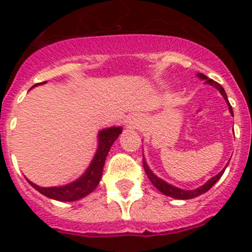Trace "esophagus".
<instances>
[{
  "mask_svg": "<svg viewBox=\"0 0 252 252\" xmlns=\"http://www.w3.org/2000/svg\"><path fill=\"white\" fill-rule=\"evenodd\" d=\"M139 117H136V116H131V117H128L127 119V125L130 126V127H136V126H139Z\"/></svg>",
  "mask_w": 252,
  "mask_h": 252,
  "instance_id": "34e87169",
  "label": "esophagus"
}]
</instances>
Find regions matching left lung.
<instances>
[{
	"instance_id": "obj_1",
	"label": "left lung",
	"mask_w": 252,
	"mask_h": 252,
	"mask_svg": "<svg viewBox=\"0 0 252 252\" xmlns=\"http://www.w3.org/2000/svg\"><path fill=\"white\" fill-rule=\"evenodd\" d=\"M197 77L199 78V79H202V81H204V83L206 84H209V86L215 87L216 90L221 93L222 97H223V99L226 101L227 106H228V111H230L231 115L233 116L232 107H231L230 102H228V98H227V94H226V92H224L223 87H222L221 84H218L217 82L213 81V79H209L207 75L202 74V73H198ZM142 164H144V169H145L146 175H148V178L150 179L151 183H153V186L155 187L158 190H160L162 194H165V195H168V197H171V198H175V199H192V198H195V197H198V195H201V194H203V193H206L207 190H209V189L212 188V187L217 183L218 180H220V178H221L222 174L224 173V169H226L227 165H228V162H227V165L224 166V168L222 169V170L220 171L217 175H215L213 178H211L209 180H207V183H204L203 186L198 187V188H195V189H192V190H190V189L188 190V189L178 188V187L168 183V182L162 180L161 178H159L158 175L154 174V171L149 168L148 162H146V160H145V157H144V159H142Z\"/></svg>"
}]
</instances>
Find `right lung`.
I'll return each instance as SVG.
<instances>
[{"instance_id": "right-lung-1", "label": "right lung", "mask_w": 252, "mask_h": 252, "mask_svg": "<svg viewBox=\"0 0 252 252\" xmlns=\"http://www.w3.org/2000/svg\"><path fill=\"white\" fill-rule=\"evenodd\" d=\"M39 84H45V82L35 84L34 87L39 86ZM121 132V126H111V127L99 130L98 135H97V150H95L92 161L90 162V165L83 174L70 183L59 187H40L32 183L28 178H26V180L32 188L36 189L37 192L50 198V199H55V201L59 202L79 201L82 198L91 194L97 188L102 178V170H103L104 161H106V158L108 155V151Z\"/></svg>"}]
</instances>
